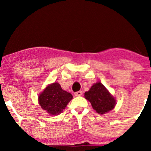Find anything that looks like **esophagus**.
Returning a JSON list of instances; mask_svg holds the SVG:
<instances>
[{
	"label": "esophagus",
	"instance_id": "obj_1",
	"mask_svg": "<svg viewBox=\"0 0 151 151\" xmlns=\"http://www.w3.org/2000/svg\"><path fill=\"white\" fill-rule=\"evenodd\" d=\"M82 91H77L75 93L76 96H82Z\"/></svg>",
	"mask_w": 151,
	"mask_h": 151
}]
</instances>
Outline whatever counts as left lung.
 <instances>
[{
  "instance_id": "obj_1",
  "label": "left lung",
  "mask_w": 151,
  "mask_h": 151,
  "mask_svg": "<svg viewBox=\"0 0 151 151\" xmlns=\"http://www.w3.org/2000/svg\"><path fill=\"white\" fill-rule=\"evenodd\" d=\"M84 96L91 102L93 109L100 114L112 110L115 105L114 98L100 82L94 84L88 91L85 92Z\"/></svg>"
}]
</instances>
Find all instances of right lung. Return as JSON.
Instances as JSON below:
<instances>
[{
	"label": "right lung",
	"instance_id": "obj_1",
	"mask_svg": "<svg viewBox=\"0 0 151 151\" xmlns=\"http://www.w3.org/2000/svg\"><path fill=\"white\" fill-rule=\"evenodd\" d=\"M72 95L62 89L60 85L55 82L49 85L39 96L38 101L41 108L51 115L62 113L71 100Z\"/></svg>",
	"mask_w": 151,
	"mask_h": 151
}]
</instances>
